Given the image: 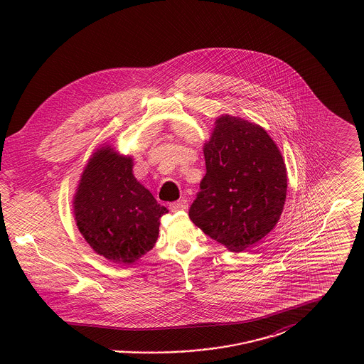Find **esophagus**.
<instances>
[{
  "mask_svg": "<svg viewBox=\"0 0 364 364\" xmlns=\"http://www.w3.org/2000/svg\"><path fill=\"white\" fill-rule=\"evenodd\" d=\"M169 208L172 211H184L188 208V202L186 199H181V200H177L169 205Z\"/></svg>",
  "mask_w": 364,
  "mask_h": 364,
  "instance_id": "34e87169",
  "label": "esophagus"
}]
</instances>
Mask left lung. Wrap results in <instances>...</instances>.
Here are the masks:
<instances>
[{
  "mask_svg": "<svg viewBox=\"0 0 364 364\" xmlns=\"http://www.w3.org/2000/svg\"><path fill=\"white\" fill-rule=\"evenodd\" d=\"M206 176L191 221L229 251L240 252L277 225L287 198V168L258 124L224 114L203 146Z\"/></svg>",
  "mask_w": 364,
  "mask_h": 364,
  "instance_id": "obj_1",
  "label": "left lung"
}]
</instances>
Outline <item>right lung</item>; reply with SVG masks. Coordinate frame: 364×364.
I'll use <instances>...</instances> for the list:
<instances>
[{"label": "right lung", "instance_id": "right-lung-1", "mask_svg": "<svg viewBox=\"0 0 364 364\" xmlns=\"http://www.w3.org/2000/svg\"><path fill=\"white\" fill-rule=\"evenodd\" d=\"M132 158L112 146L97 150L73 199L75 220L90 247L106 259L129 264L150 251L168 213L132 174Z\"/></svg>", "mask_w": 364, "mask_h": 364}]
</instances>
